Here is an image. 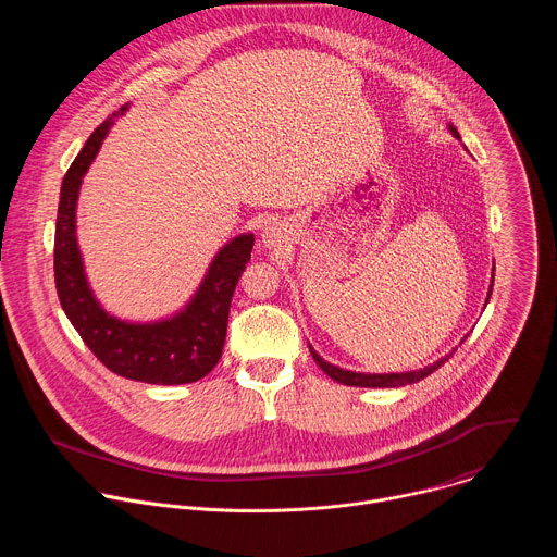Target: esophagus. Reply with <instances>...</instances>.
<instances>
[{
  "mask_svg": "<svg viewBox=\"0 0 557 557\" xmlns=\"http://www.w3.org/2000/svg\"><path fill=\"white\" fill-rule=\"evenodd\" d=\"M262 243L269 249H280L286 243V228L282 222H269L262 228Z\"/></svg>",
  "mask_w": 557,
  "mask_h": 557,
  "instance_id": "1",
  "label": "esophagus"
}]
</instances>
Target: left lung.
Returning a JSON list of instances; mask_svg holds the SVG:
<instances>
[{
  "mask_svg": "<svg viewBox=\"0 0 557 557\" xmlns=\"http://www.w3.org/2000/svg\"><path fill=\"white\" fill-rule=\"evenodd\" d=\"M447 129L451 132V136L454 138H460V134H458V129L449 123L447 125ZM492 271H496V269H492ZM492 288H494V273H492V284H490V293H487V301H490V295H492ZM467 339V337H465ZM465 339H460V344L465 342ZM308 348H310V355H312V359L317 361V366H320L333 381H337V383H344V385H355V387H399V385H410V383H417V381H421V379H425L428 374H432L434 370H438L451 355H454V350L451 352H447L445 357H441L438 361H434V363H430V366H425V368H421V370H410V372H385V374H370V372H352V370H344V368H339V366H333V363H329L326 359H322L320 355H317V350L308 344Z\"/></svg>",
  "mask_w": 557,
  "mask_h": 557,
  "instance_id": "8db88e82",
  "label": "left lung"
}]
</instances>
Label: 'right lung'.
<instances>
[{
  "label": "right lung",
  "instance_id": "right-lung-1",
  "mask_svg": "<svg viewBox=\"0 0 557 557\" xmlns=\"http://www.w3.org/2000/svg\"><path fill=\"white\" fill-rule=\"evenodd\" d=\"M106 119L78 151L59 194L54 228V284L61 308L95 357L114 374L153 383L183 385L207 376L220 361L228 306L237 280L251 260L253 233H240L213 256L191 299L174 314L153 322H129L108 312L97 299L76 240V202L86 172L101 149L114 119Z\"/></svg>",
  "mask_w": 557,
  "mask_h": 557
}]
</instances>
